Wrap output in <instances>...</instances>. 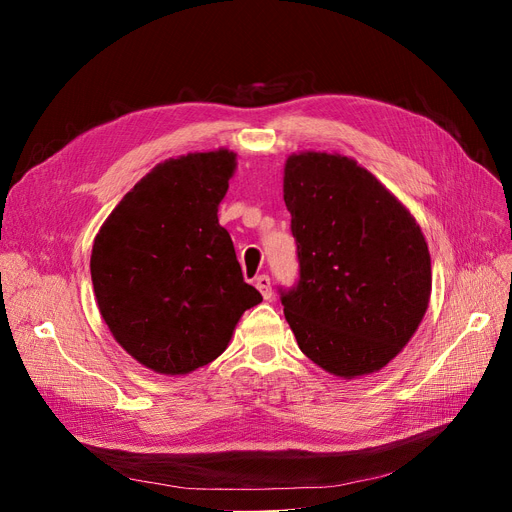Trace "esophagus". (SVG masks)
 Returning a JSON list of instances; mask_svg holds the SVG:
<instances>
[{
	"instance_id": "obj_1",
	"label": "esophagus",
	"mask_w": 512,
	"mask_h": 512,
	"mask_svg": "<svg viewBox=\"0 0 512 512\" xmlns=\"http://www.w3.org/2000/svg\"><path fill=\"white\" fill-rule=\"evenodd\" d=\"M255 286H257V290L261 292L263 299H270V297H272V282H270V278H267L265 274L255 280Z\"/></svg>"
}]
</instances>
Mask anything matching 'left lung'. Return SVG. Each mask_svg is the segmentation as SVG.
Returning a JSON list of instances; mask_svg holds the SVG:
<instances>
[{
  "label": "left lung",
  "instance_id": "obj_1",
  "mask_svg": "<svg viewBox=\"0 0 512 512\" xmlns=\"http://www.w3.org/2000/svg\"><path fill=\"white\" fill-rule=\"evenodd\" d=\"M299 284L282 292L301 351L342 380L384 369L417 332L432 294L425 236L388 188L353 157L288 155Z\"/></svg>",
  "mask_w": 512,
  "mask_h": 512
}]
</instances>
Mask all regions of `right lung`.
<instances>
[{"label": "right lung", "mask_w": 512, "mask_h": 512, "mask_svg": "<svg viewBox=\"0 0 512 512\" xmlns=\"http://www.w3.org/2000/svg\"><path fill=\"white\" fill-rule=\"evenodd\" d=\"M234 170L236 153L224 147L161 161L95 236L99 313L124 351L155 373L186 375L218 359L242 313L261 303L218 220Z\"/></svg>", "instance_id": "add662e5"}]
</instances>
